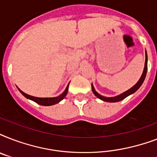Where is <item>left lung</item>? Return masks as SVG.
<instances>
[{
  "label": "left lung",
  "mask_w": 157,
  "mask_h": 157,
  "mask_svg": "<svg viewBox=\"0 0 157 157\" xmlns=\"http://www.w3.org/2000/svg\"><path fill=\"white\" fill-rule=\"evenodd\" d=\"M147 52H146V60H145V66H144V72L142 74L141 77L139 79V81L137 82L136 85H134L132 88H130L129 90L125 91L124 92L123 94H120V95L117 96V97H112V98H107V97H104V96H102L100 95L99 94H98L97 92L95 91L93 85H92V91H93L94 94L99 99L101 100L105 101V102H109V103H116V102H119V101H121L123 100L124 98H125L127 96L130 95L132 94H134V92L136 90H138V89L142 86V84L143 82L144 81V79L146 77V75H147Z\"/></svg>",
  "instance_id": "left-lung-1"
}]
</instances>
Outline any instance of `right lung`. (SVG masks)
Segmentation results:
<instances>
[{
	"mask_svg": "<svg viewBox=\"0 0 157 157\" xmlns=\"http://www.w3.org/2000/svg\"><path fill=\"white\" fill-rule=\"evenodd\" d=\"M69 86V85H68ZM68 86H67L66 90H64V92L61 95L58 96V97H55V98H37V97H33V96H31L29 94H27L21 90L18 89V90L20 91L21 94H23V96H25L26 98H29L31 100L34 101L36 103L40 105H43V106H51V105L56 104V103H59L60 101L63 100L64 98H65V96L67 95V91H68Z\"/></svg>",
	"mask_w": 157,
	"mask_h": 157,
	"instance_id": "add662e5",
	"label": "right lung"
}]
</instances>
